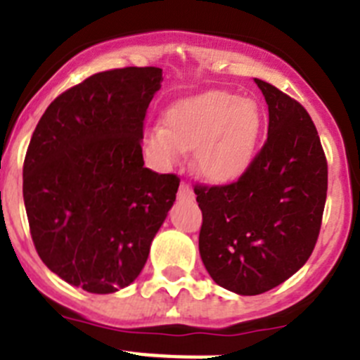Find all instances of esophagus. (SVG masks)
Listing matches in <instances>:
<instances>
[{"mask_svg":"<svg viewBox=\"0 0 360 360\" xmlns=\"http://www.w3.org/2000/svg\"><path fill=\"white\" fill-rule=\"evenodd\" d=\"M178 198H193V189L187 182H182L178 187Z\"/></svg>","mask_w":360,"mask_h":360,"instance_id":"1","label":"esophagus"}]
</instances>
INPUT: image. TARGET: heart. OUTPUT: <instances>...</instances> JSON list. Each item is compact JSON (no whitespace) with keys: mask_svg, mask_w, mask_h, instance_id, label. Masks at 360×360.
<instances>
[{"mask_svg":"<svg viewBox=\"0 0 360 360\" xmlns=\"http://www.w3.org/2000/svg\"><path fill=\"white\" fill-rule=\"evenodd\" d=\"M164 126H153L142 136L149 160L171 167L184 151L195 149V171L209 182L236 178L256 149L262 111L250 98L227 91L191 97L165 111Z\"/></svg>","mask_w":360,"mask_h":360,"instance_id":"heart-1","label":"heart"}]
</instances>
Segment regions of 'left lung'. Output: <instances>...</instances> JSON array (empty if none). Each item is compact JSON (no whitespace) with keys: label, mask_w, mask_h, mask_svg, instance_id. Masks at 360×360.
<instances>
[{"label":"left lung","mask_w":360,"mask_h":360,"mask_svg":"<svg viewBox=\"0 0 360 360\" xmlns=\"http://www.w3.org/2000/svg\"><path fill=\"white\" fill-rule=\"evenodd\" d=\"M269 104V135L236 182L196 184L200 256L219 287L257 295L307 263L319 238L328 164L308 111L254 79Z\"/></svg>","instance_id":"1"}]
</instances>
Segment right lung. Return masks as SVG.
Wrapping results in <instances>:
<instances>
[{"label":"right lung","mask_w":360,"mask_h":360,"mask_svg":"<svg viewBox=\"0 0 360 360\" xmlns=\"http://www.w3.org/2000/svg\"><path fill=\"white\" fill-rule=\"evenodd\" d=\"M162 70L98 72L63 91L37 122L23 200L43 263L91 294L128 287L176 198L180 178L144 167L141 141Z\"/></svg>","instance_id":"1"}]
</instances>
